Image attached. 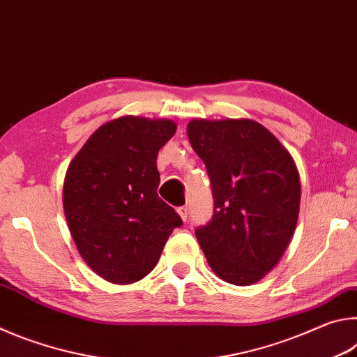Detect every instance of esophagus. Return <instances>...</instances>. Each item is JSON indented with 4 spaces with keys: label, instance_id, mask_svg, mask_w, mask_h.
Listing matches in <instances>:
<instances>
[{
    "label": "esophagus",
    "instance_id": "34e87169",
    "mask_svg": "<svg viewBox=\"0 0 357 357\" xmlns=\"http://www.w3.org/2000/svg\"><path fill=\"white\" fill-rule=\"evenodd\" d=\"M178 214L181 215V219H183V220H187V215H189V208H187V206H181V208H178Z\"/></svg>",
    "mask_w": 357,
    "mask_h": 357
}]
</instances>
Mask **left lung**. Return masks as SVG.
<instances>
[{"label":"left lung","mask_w":357,"mask_h":357,"mask_svg":"<svg viewBox=\"0 0 357 357\" xmlns=\"http://www.w3.org/2000/svg\"><path fill=\"white\" fill-rule=\"evenodd\" d=\"M187 137L211 179L214 213L195 236L211 269L252 285L274 268L291 241L301 183L293 157L252 119H193Z\"/></svg>","instance_id":"obj_1"}]
</instances>
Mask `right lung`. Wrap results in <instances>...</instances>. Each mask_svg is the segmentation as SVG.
<instances>
[{"label": "right lung", "mask_w": 357, "mask_h": 357, "mask_svg": "<svg viewBox=\"0 0 357 357\" xmlns=\"http://www.w3.org/2000/svg\"><path fill=\"white\" fill-rule=\"evenodd\" d=\"M174 132L170 119H113L70 162L64 214L82 258L102 279L119 285L143 279L183 225L157 195V154Z\"/></svg>", "instance_id": "add662e5"}]
</instances>
